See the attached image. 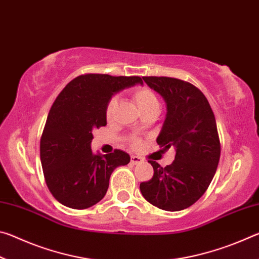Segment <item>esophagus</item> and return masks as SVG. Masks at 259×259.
<instances>
[{
    "instance_id": "1",
    "label": "esophagus",
    "mask_w": 259,
    "mask_h": 259,
    "mask_svg": "<svg viewBox=\"0 0 259 259\" xmlns=\"http://www.w3.org/2000/svg\"><path fill=\"white\" fill-rule=\"evenodd\" d=\"M130 161L133 164H138V163H140V162H143V159L137 155H131Z\"/></svg>"
}]
</instances>
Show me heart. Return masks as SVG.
<instances>
[{
	"mask_svg": "<svg viewBox=\"0 0 259 259\" xmlns=\"http://www.w3.org/2000/svg\"><path fill=\"white\" fill-rule=\"evenodd\" d=\"M131 96L135 103L137 104L139 111L143 114L148 112H159L160 100L157 98L156 94L152 89L147 87H138L131 91ZM117 104L116 97H111L105 106V117L107 121H111L115 113V107ZM131 146L134 148H138L140 146V140L134 138L131 140Z\"/></svg>",
	"mask_w": 259,
	"mask_h": 259,
	"instance_id": "heart-1",
	"label": "heart"
}]
</instances>
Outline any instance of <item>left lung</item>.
<instances>
[{"mask_svg": "<svg viewBox=\"0 0 259 259\" xmlns=\"http://www.w3.org/2000/svg\"><path fill=\"white\" fill-rule=\"evenodd\" d=\"M166 103V117L156 138L161 147L176 148L175 160L164 168L148 161L154 175L140 184L151 204L179 211L195 203L207 191L217 170L221 142L208 99L192 83L166 76H144Z\"/></svg>", "mask_w": 259, "mask_h": 259, "instance_id": "obj_1", "label": "left lung"}]
</instances>
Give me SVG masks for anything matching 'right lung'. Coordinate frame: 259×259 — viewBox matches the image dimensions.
Wrapping results in <instances>:
<instances>
[{
	"instance_id": "obj_1",
	"label": "right lung",
	"mask_w": 259,
	"mask_h": 259,
	"mask_svg": "<svg viewBox=\"0 0 259 259\" xmlns=\"http://www.w3.org/2000/svg\"><path fill=\"white\" fill-rule=\"evenodd\" d=\"M143 84L139 76L84 74L61 90L48 114L40 142V156L47 186L61 204L87 209L106 194L109 177L130 162L125 152L95 155L93 130L106 125L105 106L114 93Z\"/></svg>"
}]
</instances>
